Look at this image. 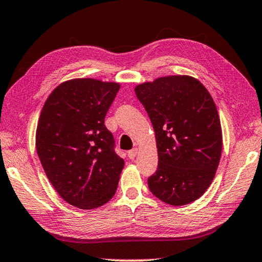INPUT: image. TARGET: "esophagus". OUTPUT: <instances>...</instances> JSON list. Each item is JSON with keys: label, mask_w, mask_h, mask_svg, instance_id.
<instances>
[{"label": "esophagus", "mask_w": 262, "mask_h": 262, "mask_svg": "<svg viewBox=\"0 0 262 262\" xmlns=\"http://www.w3.org/2000/svg\"><path fill=\"white\" fill-rule=\"evenodd\" d=\"M137 154H138V148H133V149L129 150V152H127V156H129L130 159L132 160V159H135Z\"/></svg>", "instance_id": "34e87169"}]
</instances>
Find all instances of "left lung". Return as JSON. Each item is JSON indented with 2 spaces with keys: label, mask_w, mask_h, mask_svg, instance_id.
<instances>
[{
  "label": "left lung",
  "mask_w": 262,
  "mask_h": 262,
  "mask_svg": "<svg viewBox=\"0 0 262 262\" xmlns=\"http://www.w3.org/2000/svg\"><path fill=\"white\" fill-rule=\"evenodd\" d=\"M154 127L159 165L148 178L152 195L173 206L209 188L223 150V131L210 92L189 75H167L135 88Z\"/></svg>",
  "instance_id": "1"
}]
</instances>
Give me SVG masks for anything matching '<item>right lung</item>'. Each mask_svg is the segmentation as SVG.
Here are the masks:
<instances>
[{
	"instance_id": "1",
	"label": "right lung",
	"mask_w": 262,
	"mask_h": 262,
	"mask_svg": "<svg viewBox=\"0 0 262 262\" xmlns=\"http://www.w3.org/2000/svg\"><path fill=\"white\" fill-rule=\"evenodd\" d=\"M120 83L73 78L49 95L38 117L35 145L44 172L68 204L92 210L115 195L124 160L103 124Z\"/></svg>"
}]
</instances>
